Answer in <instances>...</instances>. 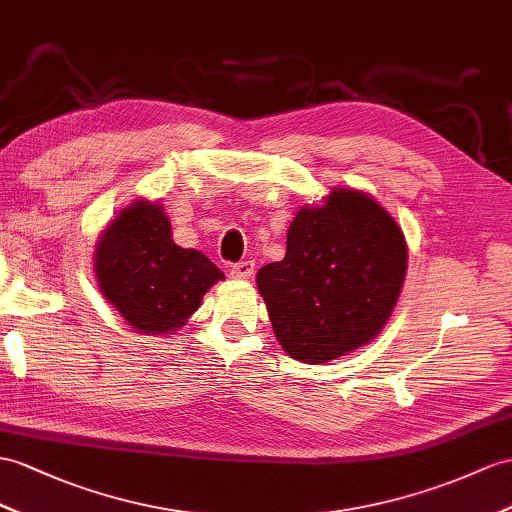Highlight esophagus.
I'll return each mask as SVG.
<instances>
[{
	"label": "esophagus",
	"mask_w": 512,
	"mask_h": 512,
	"mask_svg": "<svg viewBox=\"0 0 512 512\" xmlns=\"http://www.w3.org/2000/svg\"><path fill=\"white\" fill-rule=\"evenodd\" d=\"M230 276L236 280H249L254 276V260H243V263L234 265L230 269Z\"/></svg>",
	"instance_id": "1"
}]
</instances>
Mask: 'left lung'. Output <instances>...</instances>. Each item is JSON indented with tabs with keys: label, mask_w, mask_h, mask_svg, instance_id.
Instances as JSON below:
<instances>
[{
	"label": "left lung",
	"mask_w": 512,
	"mask_h": 512,
	"mask_svg": "<svg viewBox=\"0 0 512 512\" xmlns=\"http://www.w3.org/2000/svg\"><path fill=\"white\" fill-rule=\"evenodd\" d=\"M408 267L402 228L380 202L336 186L297 210L286 254L256 273L282 350L323 365L371 343L391 319Z\"/></svg>",
	"instance_id": "obj_1"
}]
</instances>
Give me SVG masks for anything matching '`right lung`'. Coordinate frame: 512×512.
Segmentation results:
<instances>
[{"instance_id":"right-lung-1","label":"right lung","mask_w":512,"mask_h":512,"mask_svg":"<svg viewBox=\"0 0 512 512\" xmlns=\"http://www.w3.org/2000/svg\"><path fill=\"white\" fill-rule=\"evenodd\" d=\"M93 271L106 302L149 336L184 328L210 286L226 278L202 252L176 245L165 206L145 197L99 234Z\"/></svg>"}]
</instances>
